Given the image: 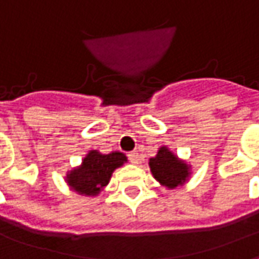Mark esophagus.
Masks as SVG:
<instances>
[{"label": "esophagus", "mask_w": 259, "mask_h": 259, "mask_svg": "<svg viewBox=\"0 0 259 259\" xmlns=\"http://www.w3.org/2000/svg\"><path fill=\"white\" fill-rule=\"evenodd\" d=\"M127 157H129L130 162L132 163H139V161H140V155H139V152L137 151H132L127 154Z\"/></svg>", "instance_id": "esophagus-1"}]
</instances>
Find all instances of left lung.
<instances>
[{"label":"left lung","mask_w":259,"mask_h":259,"mask_svg":"<svg viewBox=\"0 0 259 259\" xmlns=\"http://www.w3.org/2000/svg\"><path fill=\"white\" fill-rule=\"evenodd\" d=\"M152 176L165 187L176 189L190 178V166L175 155L168 147H161L154 158H150Z\"/></svg>","instance_id":"1"}]
</instances>
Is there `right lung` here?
<instances>
[{"instance_id": "add662e5", "label": "right lung", "mask_w": 259, "mask_h": 259, "mask_svg": "<svg viewBox=\"0 0 259 259\" xmlns=\"http://www.w3.org/2000/svg\"><path fill=\"white\" fill-rule=\"evenodd\" d=\"M126 161V155L119 151L101 154L97 150H91L80 166L68 172L66 183L79 194H100V191L109 183L113 170L120 168Z\"/></svg>"}]
</instances>
